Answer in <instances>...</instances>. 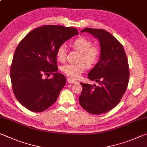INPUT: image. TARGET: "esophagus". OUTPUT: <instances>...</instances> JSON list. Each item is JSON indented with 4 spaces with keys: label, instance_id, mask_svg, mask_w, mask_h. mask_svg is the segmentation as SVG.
Masks as SVG:
<instances>
[{
    "label": "esophagus",
    "instance_id": "34e87169",
    "mask_svg": "<svg viewBox=\"0 0 147 147\" xmlns=\"http://www.w3.org/2000/svg\"><path fill=\"white\" fill-rule=\"evenodd\" d=\"M67 82L69 83H76V81L75 80L73 79V78H67Z\"/></svg>",
    "mask_w": 147,
    "mask_h": 147
}]
</instances>
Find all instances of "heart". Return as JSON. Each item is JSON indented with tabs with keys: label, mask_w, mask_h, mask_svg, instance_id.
<instances>
[{
	"label": "heart",
	"mask_w": 147,
	"mask_h": 147,
	"mask_svg": "<svg viewBox=\"0 0 147 147\" xmlns=\"http://www.w3.org/2000/svg\"><path fill=\"white\" fill-rule=\"evenodd\" d=\"M72 46L76 49L80 51V62L76 63H68L61 67V70L65 74L72 78H78L89 66L94 65L99 59L100 51L96 46L92 45L91 41L85 38L76 39L72 43ZM57 58L59 61L63 62L66 59L67 46L65 44H61L59 46L56 51Z\"/></svg>",
	"instance_id": "1"
}]
</instances>
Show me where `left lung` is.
<instances>
[{
	"instance_id": "left-lung-1",
	"label": "left lung",
	"mask_w": 147,
	"mask_h": 147,
	"mask_svg": "<svg viewBox=\"0 0 147 147\" xmlns=\"http://www.w3.org/2000/svg\"><path fill=\"white\" fill-rule=\"evenodd\" d=\"M81 32L89 33L98 39L100 56L88 74L90 80L99 85L80 83L79 103L88 113L102 114L115 108L125 92L129 78L128 61L123 45L110 33L88 28Z\"/></svg>"
}]
</instances>
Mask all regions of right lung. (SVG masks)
<instances>
[{
  "mask_svg": "<svg viewBox=\"0 0 147 147\" xmlns=\"http://www.w3.org/2000/svg\"><path fill=\"white\" fill-rule=\"evenodd\" d=\"M78 30L63 26L45 25L28 33L18 45L10 67L14 94L29 110L41 112L56 102L66 84L63 74L57 73L56 51ZM53 74L49 80L45 76Z\"/></svg>",
  "mask_w": 147,
  "mask_h": 147,
  "instance_id": "right-lung-1",
  "label": "right lung"
}]
</instances>
